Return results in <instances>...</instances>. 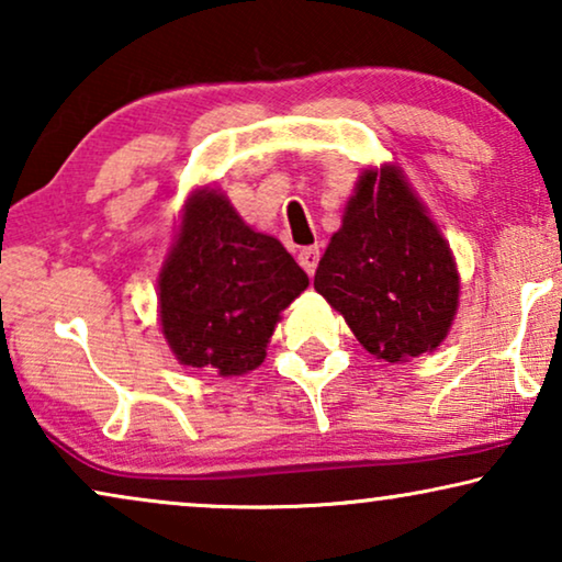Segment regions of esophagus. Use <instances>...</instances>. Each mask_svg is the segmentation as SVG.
Returning a JSON list of instances; mask_svg holds the SVG:
<instances>
[{
  "label": "esophagus",
  "instance_id": "esophagus-1",
  "mask_svg": "<svg viewBox=\"0 0 562 562\" xmlns=\"http://www.w3.org/2000/svg\"><path fill=\"white\" fill-rule=\"evenodd\" d=\"M317 263H319V248H302V250H299V266H302L306 273L314 276V271H317Z\"/></svg>",
  "mask_w": 562,
  "mask_h": 562
}]
</instances>
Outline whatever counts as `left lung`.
<instances>
[{
  "label": "left lung",
  "mask_w": 562,
  "mask_h": 562,
  "mask_svg": "<svg viewBox=\"0 0 562 562\" xmlns=\"http://www.w3.org/2000/svg\"><path fill=\"white\" fill-rule=\"evenodd\" d=\"M314 289L389 363L432 352L448 337L460 294L456 258L402 168L360 173Z\"/></svg>",
  "instance_id": "1"
}]
</instances>
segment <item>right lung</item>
Masks as SVG:
<instances>
[{"label": "right lung", "instance_id": "obj_1", "mask_svg": "<svg viewBox=\"0 0 562 562\" xmlns=\"http://www.w3.org/2000/svg\"><path fill=\"white\" fill-rule=\"evenodd\" d=\"M310 279L217 189H196L158 276V317L181 366L243 375L263 363L281 312Z\"/></svg>", "mask_w": 562, "mask_h": 562}]
</instances>
